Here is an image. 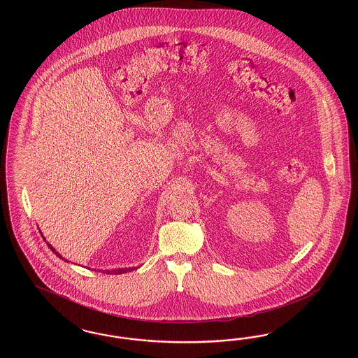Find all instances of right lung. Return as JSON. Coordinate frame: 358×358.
Returning a JSON list of instances; mask_svg holds the SVG:
<instances>
[{
    "instance_id": "add662e5",
    "label": "right lung",
    "mask_w": 358,
    "mask_h": 358,
    "mask_svg": "<svg viewBox=\"0 0 358 358\" xmlns=\"http://www.w3.org/2000/svg\"><path fill=\"white\" fill-rule=\"evenodd\" d=\"M47 245H48V248H50V250L54 252L55 255H56L57 257L63 259V257H62V255H60L59 252H56V250H55L54 247H52V245H51L50 243H47ZM63 260H64V259H63ZM135 271V268H129V269H115V271H106V273H108V274H122V273H127V271ZM102 273H105V271H102Z\"/></svg>"
}]
</instances>
